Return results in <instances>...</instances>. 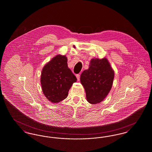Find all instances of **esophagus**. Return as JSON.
Returning <instances> with one entry per match:
<instances>
[{
    "instance_id": "obj_1",
    "label": "esophagus",
    "mask_w": 152,
    "mask_h": 152,
    "mask_svg": "<svg viewBox=\"0 0 152 152\" xmlns=\"http://www.w3.org/2000/svg\"><path fill=\"white\" fill-rule=\"evenodd\" d=\"M76 77H77V80L79 81V80H80V75L77 74V75H76Z\"/></svg>"
}]
</instances>
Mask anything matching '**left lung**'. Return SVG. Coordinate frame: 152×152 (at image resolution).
<instances>
[{"label": "left lung", "instance_id": "8db88e82", "mask_svg": "<svg viewBox=\"0 0 152 152\" xmlns=\"http://www.w3.org/2000/svg\"><path fill=\"white\" fill-rule=\"evenodd\" d=\"M114 78V71L106 58L91 59L89 68L80 76L88 102L91 104L102 102L110 91Z\"/></svg>", "mask_w": 152, "mask_h": 152}]
</instances>
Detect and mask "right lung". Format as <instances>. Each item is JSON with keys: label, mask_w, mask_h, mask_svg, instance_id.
I'll return each mask as SVG.
<instances>
[{"label": "right lung", "mask_w": 152, "mask_h": 152, "mask_svg": "<svg viewBox=\"0 0 152 152\" xmlns=\"http://www.w3.org/2000/svg\"><path fill=\"white\" fill-rule=\"evenodd\" d=\"M77 79L68 67L65 55H57L43 68L41 84L49 101L56 103L67 97L68 91Z\"/></svg>", "instance_id": "obj_1"}]
</instances>
